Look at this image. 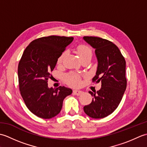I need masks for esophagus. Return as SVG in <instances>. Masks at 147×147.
Segmentation results:
<instances>
[{
    "mask_svg": "<svg viewBox=\"0 0 147 147\" xmlns=\"http://www.w3.org/2000/svg\"><path fill=\"white\" fill-rule=\"evenodd\" d=\"M73 93L74 95H80L81 94H82L83 93V92L82 91H81V90H74L73 91Z\"/></svg>",
    "mask_w": 147,
    "mask_h": 147,
    "instance_id": "obj_1",
    "label": "esophagus"
}]
</instances>
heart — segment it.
I'll use <instances>...</instances> for the list:
<instances>
[{"mask_svg": "<svg viewBox=\"0 0 147 147\" xmlns=\"http://www.w3.org/2000/svg\"><path fill=\"white\" fill-rule=\"evenodd\" d=\"M77 52L78 54L79 55L80 58H82L83 57H85L86 55H92V50L89 48L88 46L86 45H80L77 49ZM65 53L64 52L62 54L60 57L58 59V62H61L62 60V59L64 57ZM65 81L66 82L71 86H76L79 85L81 82L80 77L78 74L75 73H69L65 76Z\"/></svg>", "mask_w": 147, "mask_h": 147, "instance_id": "1", "label": "heart"}]
</instances>
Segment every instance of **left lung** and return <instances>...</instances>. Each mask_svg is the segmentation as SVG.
Segmentation results:
<instances>
[{"mask_svg":"<svg viewBox=\"0 0 147 147\" xmlns=\"http://www.w3.org/2000/svg\"><path fill=\"white\" fill-rule=\"evenodd\" d=\"M83 38L95 50L98 65L92 80L102 84L98 91L89 92L92 102L83 110L90 117L104 118L117 109L126 90V61L117 47L109 40L95 36Z\"/></svg>","mask_w":147,"mask_h":147,"instance_id":"left-lung-1","label":"left lung"}]
</instances>
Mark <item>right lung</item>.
I'll return each mask as SVG.
<instances>
[{"mask_svg":"<svg viewBox=\"0 0 147 147\" xmlns=\"http://www.w3.org/2000/svg\"><path fill=\"white\" fill-rule=\"evenodd\" d=\"M73 37L49 36L31 42L18 65V80L21 95L28 109L40 118L51 119L61 112L64 99L73 90L65 86L49 88L59 57Z\"/></svg>","mask_w":147,"mask_h":147,"instance_id":"right-lung-1","label":"right lung"}]
</instances>
